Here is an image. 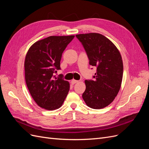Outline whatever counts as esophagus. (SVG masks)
Listing matches in <instances>:
<instances>
[{"label":"esophagus","instance_id":"34e87169","mask_svg":"<svg viewBox=\"0 0 149 149\" xmlns=\"http://www.w3.org/2000/svg\"><path fill=\"white\" fill-rule=\"evenodd\" d=\"M78 81H77V80H75V79L71 80V83L73 84H75L76 83H78Z\"/></svg>","mask_w":149,"mask_h":149}]
</instances>
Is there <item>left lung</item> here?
Returning a JSON list of instances; mask_svg holds the SVG:
<instances>
[{
    "instance_id": "8db88e82",
    "label": "left lung",
    "mask_w": 149,
    "mask_h": 149,
    "mask_svg": "<svg viewBox=\"0 0 149 149\" xmlns=\"http://www.w3.org/2000/svg\"><path fill=\"white\" fill-rule=\"evenodd\" d=\"M76 37L85 49L89 65L97 68L93 79L85 80L82 97L89 107L102 109L113 101L120 89L123 76L121 55L113 43L101 34L90 33Z\"/></svg>"
}]
</instances>
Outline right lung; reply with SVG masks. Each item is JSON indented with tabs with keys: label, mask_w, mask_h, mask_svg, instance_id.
I'll return each instance as SVG.
<instances>
[{
	"label": "right lung",
	"mask_w": 149,
	"mask_h": 149,
	"mask_svg": "<svg viewBox=\"0 0 149 149\" xmlns=\"http://www.w3.org/2000/svg\"><path fill=\"white\" fill-rule=\"evenodd\" d=\"M71 36H50L31 46L25 60V81L35 102L44 109L55 110L63 103L70 89V83L63 75L56 77L61 70L62 54L73 39Z\"/></svg>",
	"instance_id": "1"
}]
</instances>
